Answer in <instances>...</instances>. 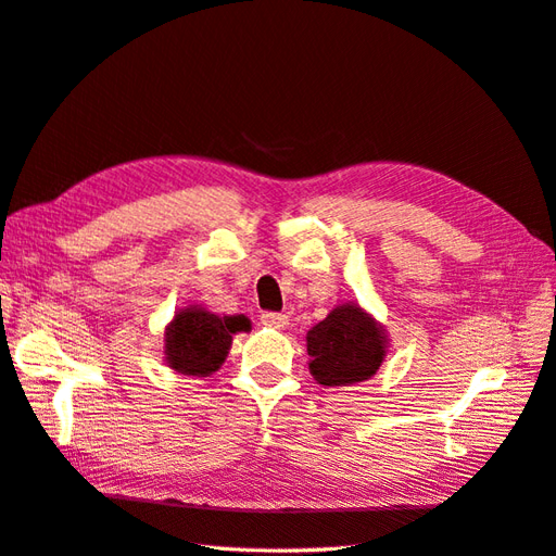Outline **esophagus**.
<instances>
[{
  "mask_svg": "<svg viewBox=\"0 0 556 556\" xmlns=\"http://www.w3.org/2000/svg\"><path fill=\"white\" fill-rule=\"evenodd\" d=\"M260 319H262L264 327H271V329L288 327V315H282V313H262Z\"/></svg>",
  "mask_w": 556,
  "mask_h": 556,
  "instance_id": "1",
  "label": "esophagus"
}]
</instances>
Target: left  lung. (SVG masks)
Here are the masks:
<instances>
[{
    "mask_svg": "<svg viewBox=\"0 0 556 556\" xmlns=\"http://www.w3.org/2000/svg\"><path fill=\"white\" fill-rule=\"evenodd\" d=\"M311 374L325 387L364 382L380 368L387 355V333L357 304L336 306L308 336Z\"/></svg>",
    "mask_w": 556,
    "mask_h": 556,
    "instance_id": "left-lung-1",
    "label": "left lung"
}]
</instances>
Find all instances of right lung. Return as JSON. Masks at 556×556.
<instances>
[{"label":"right lung","mask_w":556,"mask_h":556,"mask_svg":"<svg viewBox=\"0 0 556 556\" xmlns=\"http://www.w3.org/2000/svg\"><path fill=\"white\" fill-rule=\"evenodd\" d=\"M239 331H250L245 315L220 317L199 306L182 308L164 331V362L176 374L206 378L225 364Z\"/></svg>","instance_id":"1"}]
</instances>
